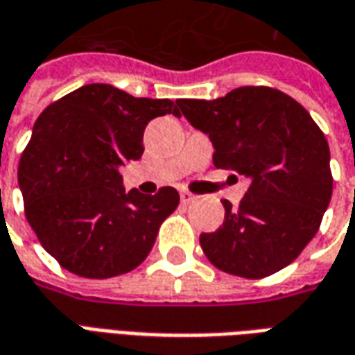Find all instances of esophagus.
<instances>
[{
    "label": "esophagus",
    "instance_id": "esophagus-1",
    "mask_svg": "<svg viewBox=\"0 0 355 355\" xmlns=\"http://www.w3.org/2000/svg\"><path fill=\"white\" fill-rule=\"evenodd\" d=\"M180 201L182 203H192V201H196V196L190 192H180Z\"/></svg>",
    "mask_w": 355,
    "mask_h": 355
}]
</instances>
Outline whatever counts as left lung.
Returning a JSON list of instances; mask_svg holds the SVG:
<instances>
[{"mask_svg":"<svg viewBox=\"0 0 355 355\" xmlns=\"http://www.w3.org/2000/svg\"><path fill=\"white\" fill-rule=\"evenodd\" d=\"M192 127L209 135L218 169L251 180L238 209L201 234L203 253L226 274L259 279L279 272L318 234L333 177L325 135L295 98L272 87H239L215 101H178Z\"/></svg>","mask_w":355,"mask_h":355,"instance_id":"obj_1","label":"left lung"}]
</instances>
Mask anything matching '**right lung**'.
Listing matches in <instances>:
<instances>
[{"instance_id": "obj_1", "label": "right lung", "mask_w": 355, "mask_h": 355, "mask_svg": "<svg viewBox=\"0 0 355 355\" xmlns=\"http://www.w3.org/2000/svg\"><path fill=\"white\" fill-rule=\"evenodd\" d=\"M165 114L178 116V102L91 83L37 117L19 186L32 230L68 272L106 279L135 270L152 251L178 192H125L119 167L139 159L148 121Z\"/></svg>"}]
</instances>
